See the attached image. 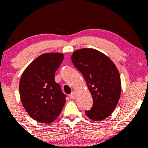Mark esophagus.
I'll list each match as a JSON object with an SVG mask.
<instances>
[{
  "label": "esophagus",
  "instance_id": "34e87169",
  "mask_svg": "<svg viewBox=\"0 0 148 148\" xmlns=\"http://www.w3.org/2000/svg\"><path fill=\"white\" fill-rule=\"evenodd\" d=\"M75 97H76V93L74 92H72L69 95V97H70L71 99H74Z\"/></svg>",
  "mask_w": 148,
  "mask_h": 148
}]
</instances>
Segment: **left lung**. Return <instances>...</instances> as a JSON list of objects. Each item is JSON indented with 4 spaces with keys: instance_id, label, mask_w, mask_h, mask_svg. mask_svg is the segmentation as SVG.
<instances>
[{
    "instance_id": "obj_1",
    "label": "left lung",
    "mask_w": 148,
    "mask_h": 148,
    "mask_svg": "<svg viewBox=\"0 0 148 148\" xmlns=\"http://www.w3.org/2000/svg\"><path fill=\"white\" fill-rule=\"evenodd\" d=\"M72 63L84 76L93 99L92 107L86 111L91 120L101 121L113 113L121 94V81L111 59L94 49L76 50Z\"/></svg>"
}]
</instances>
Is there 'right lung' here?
Listing matches in <instances>:
<instances>
[{"label":"right lung","mask_w":148,"mask_h":148,"mask_svg":"<svg viewBox=\"0 0 148 148\" xmlns=\"http://www.w3.org/2000/svg\"><path fill=\"white\" fill-rule=\"evenodd\" d=\"M63 54L48 53L35 59L22 74L19 94L25 110L42 123H51L60 114L66 95L55 81Z\"/></svg>","instance_id":"right-lung-1"}]
</instances>
